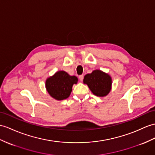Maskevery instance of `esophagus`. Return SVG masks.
I'll use <instances>...</instances> for the list:
<instances>
[{"instance_id":"1","label":"esophagus","mask_w":155,"mask_h":155,"mask_svg":"<svg viewBox=\"0 0 155 155\" xmlns=\"http://www.w3.org/2000/svg\"><path fill=\"white\" fill-rule=\"evenodd\" d=\"M79 79H80V81H83V80H84V75H79Z\"/></svg>"}]
</instances>
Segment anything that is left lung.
<instances>
[{"label":"left lung","mask_w":155,"mask_h":155,"mask_svg":"<svg viewBox=\"0 0 155 155\" xmlns=\"http://www.w3.org/2000/svg\"><path fill=\"white\" fill-rule=\"evenodd\" d=\"M84 83L88 85L92 93L97 96H106L110 91L111 78L101 70H94L91 74L85 75Z\"/></svg>","instance_id":"left-lung-1"}]
</instances>
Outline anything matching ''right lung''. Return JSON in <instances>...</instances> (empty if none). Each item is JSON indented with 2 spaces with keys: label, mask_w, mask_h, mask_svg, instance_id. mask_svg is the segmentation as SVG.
<instances>
[{
  "label": "right lung",
  "mask_w": 155,
  "mask_h": 155,
  "mask_svg": "<svg viewBox=\"0 0 155 155\" xmlns=\"http://www.w3.org/2000/svg\"><path fill=\"white\" fill-rule=\"evenodd\" d=\"M78 78L70 76L66 71H57L53 76L46 81V88L50 95L56 100L67 99L70 95L74 84H76Z\"/></svg>",
  "instance_id": "1"
}]
</instances>
